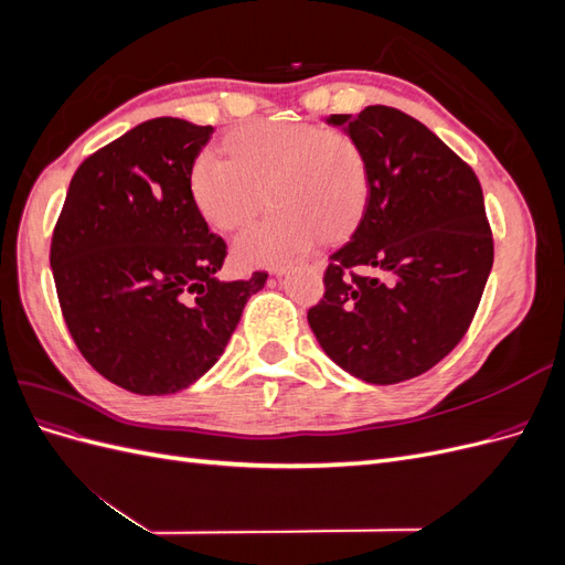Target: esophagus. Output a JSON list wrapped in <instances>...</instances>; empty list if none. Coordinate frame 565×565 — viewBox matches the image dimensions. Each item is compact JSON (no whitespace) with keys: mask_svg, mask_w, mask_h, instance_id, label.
Wrapping results in <instances>:
<instances>
[{"mask_svg":"<svg viewBox=\"0 0 565 565\" xmlns=\"http://www.w3.org/2000/svg\"><path fill=\"white\" fill-rule=\"evenodd\" d=\"M270 273H273V276H276V278H282L285 273H287V268H285V266H280V268H273Z\"/></svg>","mask_w":565,"mask_h":565,"instance_id":"esophagus-1","label":"esophagus"}]
</instances>
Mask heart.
<instances>
[{"instance_id": "obj_1", "label": "heart", "mask_w": 565, "mask_h": 565, "mask_svg": "<svg viewBox=\"0 0 565 565\" xmlns=\"http://www.w3.org/2000/svg\"><path fill=\"white\" fill-rule=\"evenodd\" d=\"M226 158L202 152L191 172L200 214L218 231H237L273 207L233 245L241 266H280L309 252L320 235L347 233L365 202L361 146L341 129L264 122L228 136Z\"/></svg>"}]
</instances>
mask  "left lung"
I'll use <instances>...</instances> for the list:
<instances>
[{
    "label": "left lung",
    "instance_id": "left-lung-1",
    "mask_svg": "<svg viewBox=\"0 0 565 565\" xmlns=\"http://www.w3.org/2000/svg\"><path fill=\"white\" fill-rule=\"evenodd\" d=\"M361 146L367 200L330 254L309 311L322 351L367 384L413 380L465 337L492 268V233L473 169L396 108L330 115Z\"/></svg>",
    "mask_w": 565,
    "mask_h": 565
}]
</instances>
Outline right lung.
<instances>
[{"instance_id": "right-lung-1", "label": "right lung", "mask_w": 565, "mask_h": 565, "mask_svg": "<svg viewBox=\"0 0 565 565\" xmlns=\"http://www.w3.org/2000/svg\"><path fill=\"white\" fill-rule=\"evenodd\" d=\"M214 127L156 117L84 160L51 237L67 330L89 365L141 396L198 382L266 285L218 280L226 243L200 214L191 172Z\"/></svg>"}]
</instances>
